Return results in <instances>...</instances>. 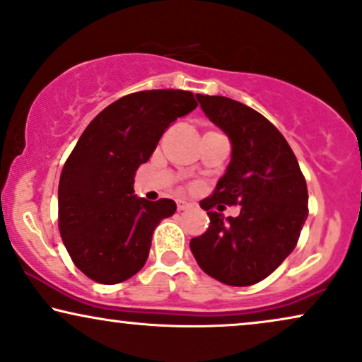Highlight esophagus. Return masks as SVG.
I'll use <instances>...</instances> for the list:
<instances>
[{"mask_svg":"<svg viewBox=\"0 0 362 362\" xmlns=\"http://www.w3.org/2000/svg\"><path fill=\"white\" fill-rule=\"evenodd\" d=\"M189 207H190V204L185 202V200H178V202H177V209L178 210H185V209H189Z\"/></svg>","mask_w":362,"mask_h":362,"instance_id":"34e87169","label":"esophagus"}]
</instances>
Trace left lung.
<instances>
[{"instance_id": "8db88e82", "label": "left lung", "mask_w": 362, "mask_h": 362, "mask_svg": "<svg viewBox=\"0 0 362 362\" xmlns=\"http://www.w3.org/2000/svg\"><path fill=\"white\" fill-rule=\"evenodd\" d=\"M209 120L230 139L232 158L214 194L200 202L207 232L190 240L205 274L227 286H252L276 271L308 218V185L292 148L264 115L227 97L197 95ZM226 204L241 214L226 219Z\"/></svg>"}]
</instances>
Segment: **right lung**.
<instances>
[{
  "instance_id": "add662e5",
  "label": "right lung",
  "mask_w": 362,
  "mask_h": 362,
  "mask_svg": "<svg viewBox=\"0 0 362 362\" xmlns=\"http://www.w3.org/2000/svg\"><path fill=\"white\" fill-rule=\"evenodd\" d=\"M197 105L192 91H136L102 110L76 141L59 177L58 228L73 264L91 281L123 282L147 262L155 227L177 205L139 199L135 172L170 123Z\"/></svg>"
}]
</instances>
